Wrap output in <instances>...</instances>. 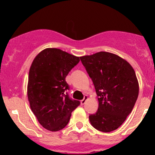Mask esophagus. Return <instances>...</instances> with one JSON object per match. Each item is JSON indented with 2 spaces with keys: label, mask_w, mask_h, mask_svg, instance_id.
<instances>
[{
  "label": "esophagus",
  "mask_w": 155,
  "mask_h": 155,
  "mask_svg": "<svg viewBox=\"0 0 155 155\" xmlns=\"http://www.w3.org/2000/svg\"><path fill=\"white\" fill-rule=\"evenodd\" d=\"M87 95H85V96H84L83 100H82V101H81V104H82V105H83V104H85V102L87 101Z\"/></svg>",
  "instance_id": "1"
}]
</instances>
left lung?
<instances>
[{"label":"left lung","mask_w":155,"mask_h":155,"mask_svg":"<svg viewBox=\"0 0 155 155\" xmlns=\"http://www.w3.org/2000/svg\"><path fill=\"white\" fill-rule=\"evenodd\" d=\"M92 79L99 107L89 115L91 125L102 132L118 129L132 112L139 94L135 71L127 61L118 55L100 51L80 57Z\"/></svg>","instance_id":"left-lung-1"}]
</instances>
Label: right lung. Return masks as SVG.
Instances as JSON below:
<instances>
[{"label": "right lung", "instance_id": "add662e5", "mask_svg": "<svg viewBox=\"0 0 155 155\" xmlns=\"http://www.w3.org/2000/svg\"><path fill=\"white\" fill-rule=\"evenodd\" d=\"M79 57L55 48L40 51L29 70L28 98L40 124L50 131L67 126L80 102L69 97L65 78L79 62Z\"/></svg>", "mask_w": 155, "mask_h": 155}]
</instances>
